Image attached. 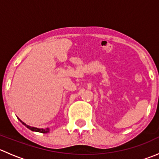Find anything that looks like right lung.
Wrapping results in <instances>:
<instances>
[{"instance_id":"1","label":"right lung","mask_w":159,"mask_h":159,"mask_svg":"<svg viewBox=\"0 0 159 159\" xmlns=\"http://www.w3.org/2000/svg\"><path fill=\"white\" fill-rule=\"evenodd\" d=\"M21 122H22V121H21ZM22 124L25 125L26 126L28 129H29L30 130H31V131H38V132H41V133H47V132H48V131H49V129H37V128H34V127H30V126L28 125H26L25 123H24V122H22Z\"/></svg>"}]
</instances>
